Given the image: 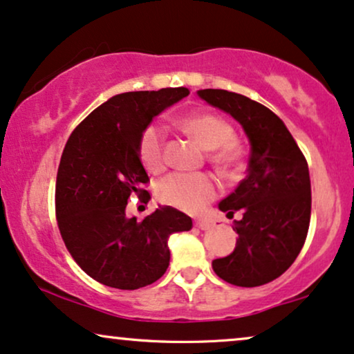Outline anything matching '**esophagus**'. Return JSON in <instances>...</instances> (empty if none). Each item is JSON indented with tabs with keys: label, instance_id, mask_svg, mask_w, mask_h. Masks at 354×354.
<instances>
[{
	"label": "esophagus",
	"instance_id": "1",
	"mask_svg": "<svg viewBox=\"0 0 354 354\" xmlns=\"http://www.w3.org/2000/svg\"><path fill=\"white\" fill-rule=\"evenodd\" d=\"M214 225H216V223L212 221H207V218H199V221H196V227L201 230H210L214 229Z\"/></svg>",
	"mask_w": 354,
	"mask_h": 354
}]
</instances>
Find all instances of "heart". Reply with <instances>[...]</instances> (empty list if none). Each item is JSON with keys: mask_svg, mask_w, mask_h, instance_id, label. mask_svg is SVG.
Returning a JSON list of instances; mask_svg holds the SVG:
<instances>
[{"mask_svg": "<svg viewBox=\"0 0 354 354\" xmlns=\"http://www.w3.org/2000/svg\"><path fill=\"white\" fill-rule=\"evenodd\" d=\"M180 125L204 150L214 151L212 162L222 171H230L239 165L240 149L234 142V129L227 120L210 113H196L183 118ZM138 153L149 171H160L163 168L165 138L160 125L150 124L142 132ZM156 196L165 204L194 212L216 196V183L207 174L173 173L158 183Z\"/></svg>", "mask_w": 354, "mask_h": 354, "instance_id": "b5f03b06", "label": "heart"}]
</instances>
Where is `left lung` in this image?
Returning a JSON list of instances; mask_svg holds the SVG:
<instances>
[{"instance_id":"obj_1","label":"left lung","mask_w":354,"mask_h":354,"mask_svg":"<svg viewBox=\"0 0 354 354\" xmlns=\"http://www.w3.org/2000/svg\"><path fill=\"white\" fill-rule=\"evenodd\" d=\"M198 96L241 125L250 142L243 181L218 203L239 234L229 257L212 261L221 279L254 288L279 277L301 253L310 222V176L302 151L286 124L266 106L225 89Z\"/></svg>"}]
</instances>
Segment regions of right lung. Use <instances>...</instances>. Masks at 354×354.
<instances>
[{
    "label": "right lung",
    "instance_id": "obj_1",
    "mask_svg": "<svg viewBox=\"0 0 354 354\" xmlns=\"http://www.w3.org/2000/svg\"><path fill=\"white\" fill-rule=\"evenodd\" d=\"M189 95L187 88L131 91L109 97L75 129L57 173V222L66 248L97 283L145 288L169 265L168 240L191 217L160 205L144 221L125 216L132 192L147 201L149 181L138 142L155 115Z\"/></svg>",
    "mask_w": 354,
    "mask_h": 354
}]
</instances>
